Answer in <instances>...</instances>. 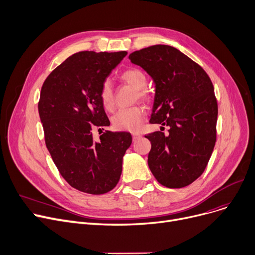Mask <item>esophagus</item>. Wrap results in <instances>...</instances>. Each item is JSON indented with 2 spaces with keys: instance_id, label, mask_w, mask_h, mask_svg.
Returning a JSON list of instances; mask_svg holds the SVG:
<instances>
[{
  "instance_id": "34e87169",
  "label": "esophagus",
  "mask_w": 255,
  "mask_h": 255,
  "mask_svg": "<svg viewBox=\"0 0 255 255\" xmlns=\"http://www.w3.org/2000/svg\"><path fill=\"white\" fill-rule=\"evenodd\" d=\"M141 137H142V135L139 134V132H132V140H134V141L140 139Z\"/></svg>"
}]
</instances>
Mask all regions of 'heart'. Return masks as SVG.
<instances>
[{"instance_id": "1", "label": "heart", "mask_w": 255, "mask_h": 255, "mask_svg": "<svg viewBox=\"0 0 255 255\" xmlns=\"http://www.w3.org/2000/svg\"><path fill=\"white\" fill-rule=\"evenodd\" d=\"M120 79L129 86L137 90L140 99L147 100L148 93L146 91L147 78L144 72L139 68H129L124 71ZM100 98L103 107L108 111H111L114 108V93L112 85L109 81H105L102 85ZM145 111L142 107H134L128 109H121L113 117L112 124L115 128L119 130L137 131L142 126Z\"/></svg>"}]
</instances>
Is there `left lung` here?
<instances>
[{
  "label": "left lung",
  "mask_w": 255,
  "mask_h": 255,
  "mask_svg": "<svg viewBox=\"0 0 255 255\" xmlns=\"http://www.w3.org/2000/svg\"><path fill=\"white\" fill-rule=\"evenodd\" d=\"M155 84L150 124L168 134L145 136L150 143L148 166L159 183L183 188L207 167L216 143L218 105L213 83L201 66L177 48L156 44L128 56Z\"/></svg>",
  "instance_id": "1"
}]
</instances>
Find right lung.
I'll use <instances>...</instances> for the list:
<instances>
[{
  "label": "right lung",
  "mask_w": 255,
  "mask_h": 255,
  "mask_svg": "<svg viewBox=\"0 0 255 255\" xmlns=\"http://www.w3.org/2000/svg\"><path fill=\"white\" fill-rule=\"evenodd\" d=\"M127 54L79 52L56 67L42 85L38 112L46 147L60 174L84 193L100 195L116 187L131 144L127 131L106 130L98 141L92 136L94 127L110 126L100 92Z\"/></svg>",
  "instance_id": "right-lung-1"
}]
</instances>
